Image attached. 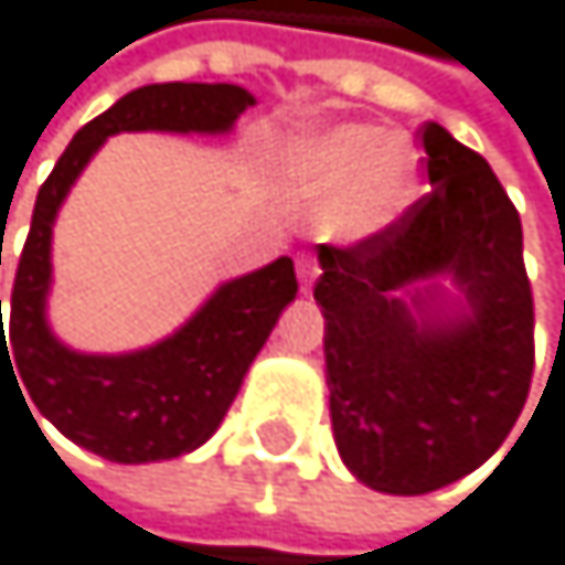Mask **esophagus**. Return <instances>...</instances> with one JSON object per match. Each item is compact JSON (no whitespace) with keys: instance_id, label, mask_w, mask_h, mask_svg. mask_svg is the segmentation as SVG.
Wrapping results in <instances>:
<instances>
[{"instance_id":"1","label":"esophagus","mask_w":565,"mask_h":565,"mask_svg":"<svg viewBox=\"0 0 565 565\" xmlns=\"http://www.w3.org/2000/svg\"><path fill=\"white\" fill-rule=\"evenodd\" d=\"M315 277H318V264H315V257L298 254V280H301V291H305V295L315 288Z\"/></svg>"}]
</instances>
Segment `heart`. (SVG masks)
I'll use <instances>...</instances> for the list:
<instances>
[{"mask_svg": "<svg viewBox=\"0 0 565 565\" xmlns=\"http://www.w3.org/2000/svg\"><path fill=\"white\" fill-rule=\"evenodd\" d=\"M295 169L311 189L345 186L324 213V230L342 241H359L399 216L414 196L417 166L403 141H380L376 128L342 125L308 138L295 151Z\"/></svg>", "mask_w": 565, "mask_h": 565, "instance_id": "heart-1", "label": "heart"}]
</instances>
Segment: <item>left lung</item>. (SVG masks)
<instances>
[{
  "label": "left lung",
  "instance_id": "left-lung-1",
  "mask_svg": "<svg viewBox=\"0 0 565 565\" xmlns=\"http://www.w3.org/2000/svg\"><path fill=\"white\" fill-rule=\"evenodd\" d=\"M430 192L349 247L321 244L332 434L349 471L386 494H427L481 468L515 427L535 369L522 220L491 166L424 121ZM450 273L469 311L417 322L398 291Z\"/></svg>",
  "mask_w": 565,
  "mask_h": 565
}]
</instances>
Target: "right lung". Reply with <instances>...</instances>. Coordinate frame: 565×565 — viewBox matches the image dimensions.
Returning <instances> with one entry per match:
<instances>
[{
    "label": "right lung",
    "instance_id": "right-lung-1",
    "mask_svg": "<svg viewBox=\"0 0 565 565\" xmlns=\"http://www.w3.org/2000/svg\"><path fill=\"white\" fill-rule=\"evenodd\" d=\"M250 104L254 97L233 84L138 87L87 121L40 185L30 236L15 267L9 342L0 321V373L2 362L9 369L15 364L12 380L26 386L19 396L30 393L33 406L63 437L107 461H169L206 444L223 424L277 315L295 301L298 277L291 257H280L223 285L159 345L128 355H81L60 345L46 324L56 210L107 135L226 131Z\"/></svg>",
    "mask_w": 565,
    "mask_h": 565
}]
</instances>
